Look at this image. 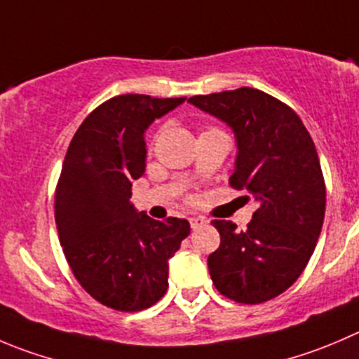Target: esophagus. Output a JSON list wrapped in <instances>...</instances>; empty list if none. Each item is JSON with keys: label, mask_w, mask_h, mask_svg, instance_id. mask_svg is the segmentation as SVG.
<instances>
[{"label": "esophagus", "mask_w": 359, "mask_h": 359, "mask_svg": "<svg viewBox=\"0 0 359 359\" xmlns=\"http://www.w3.org/2000/svg\"><path fill=\"white\" fill-rule=\"evenodd\" d=\"M189 222H191V228L198 229L201 228V226L207 224V219L201 217V215H193V217H189Z\"/></svg>", "instance_id": "34e87169"}]
</instances>
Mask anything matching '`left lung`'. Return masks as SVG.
<instances>
[{
    "mask_svg": "<svg viewBox=\"0 0 359 359\" xmlns=\"http://www.w3.org/2000/svg\"><path fill=\"white\" fill-rule=\"evenodd\" d=\"M187 102L231 128L238 152L229 184L257 203L243 231L212 221L221 235L208 256L212 283L238 304L272 300L302 276L321 235L326 187L314 142L293 109L252 87Z\"/></svg>",
    "mask_w": 359,
    "mask_h": 359,
    "instance_id": "8db88e82",
    "label": "left lung"
}]
</instances>
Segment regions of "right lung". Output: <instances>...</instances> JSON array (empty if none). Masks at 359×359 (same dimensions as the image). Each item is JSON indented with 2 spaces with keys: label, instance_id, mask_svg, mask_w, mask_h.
I'll return each mask as SVG.
<instances>
[{
  "label": "right lung",
  "instance_id": "add662e5",
  "mask_svg": "<svg viewBox=\"0 0 359 359\" xmlns=\"http://www.w3.org/2000/svg\"><path fill=\"white\" fill-rule=\"evenodd\" d=\"M186 98L123 95L76 130L55 187V226L73 276L114 311L152 307L168 290V259L189 235L186 219H151L130 201L145 172V131Z\"/></svg>",
  "mask_w": 359,
  "mask_h": 359
}]
</instances>
